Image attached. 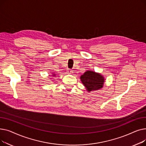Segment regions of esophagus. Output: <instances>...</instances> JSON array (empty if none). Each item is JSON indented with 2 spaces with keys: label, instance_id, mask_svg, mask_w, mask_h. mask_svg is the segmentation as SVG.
Returning <instances> with one entry per match:
<instances>
[{
  "label": "esophagus",
  "instance_id": "obj_1",
  "mask_svg": "<svg viewBox=\"0 0 146 146\" xmlns=\"http://www.w3.org/2000/svg\"><path fill=\"white\" fill-rule=\"evenodd\" d=\"M67 72L68 74H72L73 73V71L72 70H70V69H67Z\"/></svg>",
  "mask_w": 146,
  "mask_h": 146
}]
</instances>
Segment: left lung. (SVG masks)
<instances>
[{
    "label": "left lung",
    "mask_w": 146,
    "mask_h": 146,
    "mask_svg": "<svg viewBox=\"0 0 146 146\" xmlns=\"http://www.w3.org/2000/svg\"><path fill=\"white\" fill-rule=\"evenodd\" d=\"M80 80L88 92L100 90L105 83L103 75L93 70H86L81 75Z\"/></svg>",
    "instance_id": "obj_1"
}]
</instances>
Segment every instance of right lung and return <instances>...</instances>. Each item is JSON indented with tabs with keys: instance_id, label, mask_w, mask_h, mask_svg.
Segmentation results:
<instances>
[{
	"instance_id": "right-lung-1",
	"label": "right lung",
	"mask_w": 146,
	"mask_h": 146,
	"mask_svg": "<svg viewBox=\"0 0 146 146\" xmlns=\"http://www.w3.org/2000/svg\"><path fill=\"white\" fill-rule=\"evenodd\" d=\"M52 74H51V76H54H54H56V74L55 73H52Z\"/></svg>"
}]
</instances>
